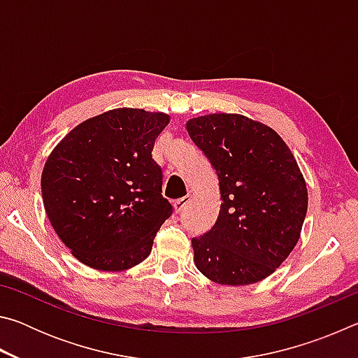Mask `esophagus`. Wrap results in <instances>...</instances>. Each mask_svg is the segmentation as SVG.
<instances>
[{
  "label": "esophagus",
  "instance_id": "1",
  "mask_svg": "<svg viewBox=\"0 0 358 358\" xmlns=\"http://www.w3.org/2000/svg\"><path fill=\"white\" fill-rule=\"evenodd\" d=\"M187 202H189V196L181 197V199H178V201H175L173 202V211H175V213H180V211L186 207Z\"/></svg>",
  "mask_w": 358,
  "mask_h": 358
}]
</instances>
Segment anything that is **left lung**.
<instances>
[{
  "label": "left lung",
  "mask_w": 358,
  "mask_h": 358,
  "mask_svg": "<svg viewBox=\"0 0 358 358\" xmlns=\"http://www.w3.org/2000/svg\"><path fill=\"white\" fill-rule=\"evenodd\" d=\"M187 134L215 167L220 216L192 238L197 270L224 286H248L276 271L300 238L308 189L275 129L238 113L191 118Z\"/></svg>",
  "instance_id": "8db88e82"
}]
</instances>
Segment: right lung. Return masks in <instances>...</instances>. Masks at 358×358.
<instances>
[{"mask_svg":"<svg viewBox=\"0 0 358 358\" xmlns=\"http://www.w3.org/2000/svg\"><path fill=\"white\" fill-rule=\"evenodd\" d=\"M171 117L113 108L85 120L48 155L44 208L59 240L82 264L123 271L150 256L172 205L151 151Z\"/></svg>","mask_w":358,"mask_h":358,"instance_id":"obj_1","label":"right lung"}]
</instances>
